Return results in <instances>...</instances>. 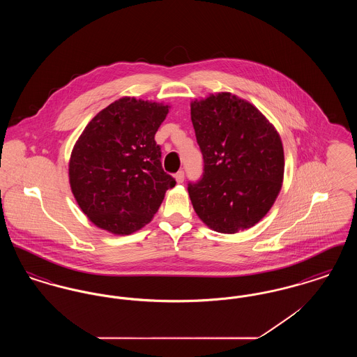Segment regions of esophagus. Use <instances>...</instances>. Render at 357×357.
<instances>
[{
	"mask_svg": "<svg viewBox=\"0 0 357 357\" xmlns=\"http://www.w3.org/2000/svg\"><path fill=\"white\" fill-rule=\"evenodd\" d=\"M175 181H176V183H183V181H185V172H183V171L176 172V174H175Z\"/></svg>",
	"mask_w": 357,
	"mask_h": 357,
	"instance_id": "34e87169",
	"label": "esophagus"
}]
</instances>
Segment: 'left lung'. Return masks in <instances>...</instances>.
<instances>
[{
	"instance_id": "1",
	"label": "left lung",
	"mask_w": 357,
	"mask_h": 357,
	"mask_svg": "<svg viewBox=\"0 0 357 357\" xmlns=\"http://www.w3.org/2000/svg\"><path fill=\"white\" fill-rule=\"evenodd\" d=\"M191 121L204 172L188 195L197 215L214 231L234 234L261 221L284 181L280 134L252 102L230 92L191 104Z\"/></svg>"
}]
</instances>
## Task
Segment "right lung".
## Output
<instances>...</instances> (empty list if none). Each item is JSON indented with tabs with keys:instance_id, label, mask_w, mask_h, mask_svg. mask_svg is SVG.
<instances>
[{
	"instance_id": "right-lung-1",
	"label": "right lung",
	"mask_w": 357,
	"mask_h": 357,
	"mask_svg": "<svg viewBox=\"0 0 357 357\" xmlns=\"http://www.w3.org/2000/svg\"><path fill=\"white\" fill-rule=\"evenodd\" d=\"M170 105L124 96L91 120L69 158V185L99 229L128 236L150 223L175 179L160 163L155 134Z\"/></svg>"
}]
</instances>
